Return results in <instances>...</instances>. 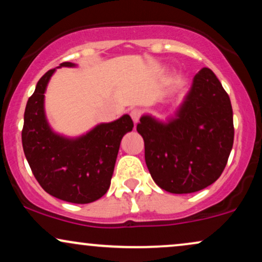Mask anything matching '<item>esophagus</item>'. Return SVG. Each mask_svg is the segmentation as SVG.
<instances>
[{
    "mask_svg": "<svg viewBox=\"0 0 262 262\" xmlns=\"http://www.w3.org/2000/svg\"><path fill=\"white\" fill-rule=\"evenodd\" d=\"M140 116H141V110H139V108H133L130 111V117L134 121V123L139 122Z\"/></svg>",
    "mask_w": 262,
    "mask_h": 262,
    "instance_id": "esophagus-1",
    "label": "esophagus"
}]
</instances>
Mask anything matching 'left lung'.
I'll list each match as a JSON object with an SVG mask.
<instances>
[{"label":"left lung","mask_w":262,"mask_h":262,"mask_svg":"<svg viewBox=\"0 0 262 262\" xmlns=\"http://www.w3.org/2000/svg\"><path fill=\"white\" fill-rule=\"evenodd\" d=\"M137 130L156 184L168 193H195L216 182L228 161L234 139L231 100L215 73L203 68L174 117L160 122L143 116Z\"/></svg>","instance_id":"1"}]
</instances>
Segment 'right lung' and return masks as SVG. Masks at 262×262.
<instances>
[{"label":"right lung","instance_id":"right-lung-1","mask_svg":"<svg viewBox=\"0 0 262 262\" xmlns=\"http://www.w3.org/2000/svg\"><path fill=\"white\" fill-rule=\"evenodd\" d=\"M74 66L63 62L59 67ZM55 71L50 69L40 78L28 100L21 130L23 150L34 177L46 193L68 203L89 204L108 190L121 140L134 124L124 115L75 139L56 134L43 110V94Z\"/></svg>","mask_w":262,"mask_h":262}]
</instances>
